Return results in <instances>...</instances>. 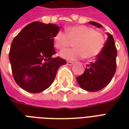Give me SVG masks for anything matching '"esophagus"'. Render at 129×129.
Returning a JSON list of instances; mask_svg holds the SVG:
<instances>
[{
	"mask_svg": "<svg viewBox=\"0 0 129 129\" xmlns=\"http://www.w3.org/2000/svg\"><path fill=\"white\" fill-rule=\"evenodd\" d=\"M74 64V62L72 61H67V65H68V66H72Z\"/></svg>",
	"mask_w": 129,
	"mask_h": 129,
	"instance_id": "esophagus-1",
	"label": "esophagus"
}]
</instances>
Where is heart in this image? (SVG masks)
I'll return each instance as SVG.
<instances>
[{"label": "heart", "mask_w": 129, "mask_h": 129, "mask_svg": "<svg viewBox=\"0 0 129 129\" xmlns=\"http://www.w3.org/2000/svg\"><path fill=\"white\" fill-rule=\"evenodd\" d=\"M66 33L58 31L53 38L55 48L63 49L73 42L74 48L64 49L59 56L70 61L84 57L93 58L97 56L104 47L105 39L102 33L86 25H74L65 29Z\"/></svg>", "instance_id": "heart-1"}]
</instances>
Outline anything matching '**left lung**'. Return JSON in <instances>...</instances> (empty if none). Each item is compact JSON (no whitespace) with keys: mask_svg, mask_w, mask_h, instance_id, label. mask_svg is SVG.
Masks as SVG:
<instances>
[{"mask_svg":"<svg viewBox=\"0 0 129 129\" xmlns=\"http://www.w3.org/2000/svg\"><path fill=\"white\" fill-rule=\"evenodd\" d=\"M98 28L102 25L96 22H89ZM108 39L102 51L96 56L94 62L87 65L82 75L76 78L81 88L89 92H97L110 83L116 69L117 51L111 34L107 33Z\"/></svg>","mask_w":129,"mask_h":129,"instance_id":"left-lung-1","label":"left lung"}]
</instances>
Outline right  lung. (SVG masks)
<instances>
[{
    "mask_svg": "<svg viewBox=\"0 0 129 129\" xmlns=\"http://www.w3.org/2000/svg\"><path fill=\"white\" fill-rule=\"evenodd\" d=\"M59 26L35 21L14 38L9 51L13 78L25 91L39 93L54 81L57 72L66 61L55 54L53 38Z\"/></svg>",
    "mask_w": 129,
    "mask_h": 129,
    "instance_id": "1",
    "label": "right lung"
}]
</instances>
